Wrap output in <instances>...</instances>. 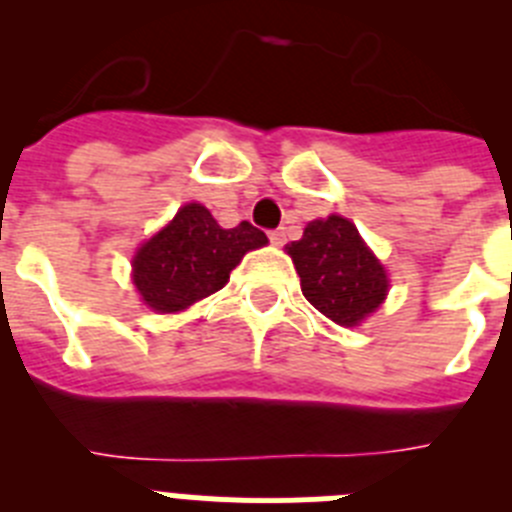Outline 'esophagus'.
I'll use <instances>...</instances> for the list:
<instances>
[{"label": "esophagus", "instance_id": "obj_1", "mask_svg": "<svg viewBox=\"0 0 512 512\" xmlns=\"http://www.w3.org/2000/svg\"><path fill=\"white\" fill-rule=\"evenodd\" d=\"M269 241L274 243V246H284V241H287V230L284 228L269 230Z\"/></svg>", "mask_w": 512, "mask_h": 512}]
</instances>
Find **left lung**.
Wrapping results in <instances>:
<instances>
[{
  "instance_id": "obj_1",
  "label": "left lung",
  "mask_w": 512,
  "mask_h": 512,
  "mask_svg": "<svg viewBox=\"0 0 512 512\" xmlns=\"http://www.w3.org/2000/svg\"><path fill=\"white\" fill-rule=\"evenodd\" d=\"M302 295L338 325H356L382 305L387 274L346 217L330 215L305 228L289 246Z\"/></svg>"
}]
</instances>
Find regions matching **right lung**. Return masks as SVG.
<instances>
[{
    "label": "right lung",
    "mask_w": 512,
    "mask_h": 512,
    "mask_svg": "<svg viewBox=\"0 0 512 512\" xmlns=\"http://www.w3.org/2000/svg\"><path fill=\"white\" fill-rule=\"evenodd\" d=\"M266 243L264 230L251 223L225 230L207 207L192 202L140 246L133 259V282L148 307L179 312L223 289L246 251Z\"/></svg>",
    "instance_id": "add662e5"
}]
</instances>
